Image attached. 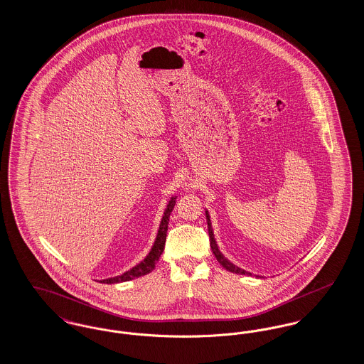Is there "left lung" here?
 <instances>
[{
  "label": "left lung",
  "instance_id": "1",
  "mask_svg": "<svg viewBox=\"0 0 364 364\" xmlns=\"http://www.w3.org/2000/svg\"><path fill=\"white\" fill-rule=\"evenodd\" d=\"M206 220H208V237H210V247H211V251L214 254V257L217 258V260L220 262V264L226 269L228 272H232V273H236V274H242V276H252V273L244 270L242 267L236 266L235 263H232L230 260L226 259L224 257V254L220 251L217 242L214 239V232H213V226H211V220H210V215H208V211L206 210ZM259 277V276H257Z\"/></svg>",
  "mask_w": 364,
  "mask_h": 364
}]
</instances>
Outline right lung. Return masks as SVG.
I'll return each instance as SVG.
<instances>
[{"instance_id": "obj_1", "label": "right lung", "mask_w": 364, "mask_h": 364, "mask_svg": "<svg viewBox=\"0 0 364 364\" xmlns=\"http://www.w3.org/2000/svg\"><path fill=\"white\" fill-rule=\"evenodd\" d=\"M176 199L177 196H172L166 205V208L164 211L161 224L158 228V233H156V240L150 250V252L146 255V258L140 260L136 266H134L132 269H129L128 272L122 273L120 276L116 277L105 278V279H98L101 284H119V282H125V281H131L135 278L141 277L149 274L150 272L154 270L156 262L159 259V257L164 252L165 248V242H166V233H168V224H169V217L171 213L173 211L174 205H176Z\"/></svg>"}]
</instances>
